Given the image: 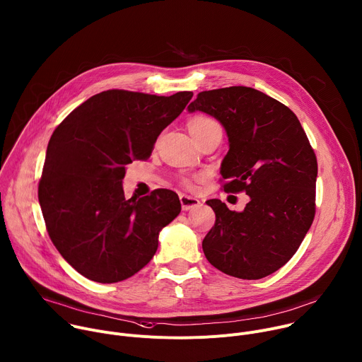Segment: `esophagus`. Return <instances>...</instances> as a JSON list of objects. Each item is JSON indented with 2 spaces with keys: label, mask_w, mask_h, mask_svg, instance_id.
Segmentation results:
<instances>
[{
  "label": "esophagus",
  "mask_w": 362,
  "mask_h": 362,
  "mask_svg": "<svg viewBox=\"0 0 362 362\" xmlns=\"http://www.w3.org/2000/svg\"><path fill=\"white\" fill-rule=\"evenodd\" d=\"M179 199H180L182 209H183V211H190V209L199 208V206H200V200H199L197 197H193V196H189V194L182 193V194L179 196Z\"/></svg>",
  "instance_id": "1"
}]
</instances>
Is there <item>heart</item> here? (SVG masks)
<instances>
[{"label": "heart", "mask_w": 362, "mask_h": 362, "mask_svg": "<svg viewBox=\"0 0 362 362\" xmlns=\"http://www.w3.org/2000/svg\"><path fill=\"white\" fill-rule=\"evenodd\" d=\"M215 129H221L219 123L208 116H196L189 122V130L193 137L203 133H208Z\"/></svg>", "instance_id": "obj_1"}]
</instances>
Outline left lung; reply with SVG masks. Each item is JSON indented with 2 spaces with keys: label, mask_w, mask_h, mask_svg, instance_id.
Listing matches in <instances>:
<instances>
[{
  "label": "left lung",
  "mask_w": 362,
  "mask_h": 362,
  "mask_svg": "<svg viewBox=\"0 0 362 362\" xmlns=\"http://www.w3.org/2000/svg\"><path fill=\"white\" fill-rule=\"evenodd\" d=\"M189 113L215 117L229 150L221 175L225 192H245L242 212L219 199L208 203L216 215L204 236L206 259L226 275L261 279L282 268L298 250L315 216V153L292 110L252 87L202 91Z\"/></svg>",
  "instance_id": "obj_1"
}]
</instances>
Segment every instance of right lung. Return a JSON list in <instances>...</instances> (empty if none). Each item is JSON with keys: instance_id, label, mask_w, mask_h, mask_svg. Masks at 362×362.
Masks as SVG:
<instances>
[{"instance_id": "1", "label": "right lung", "mask_w": 362, "mask_h": 362, "mask_svg": "<svg viewBox=\"0 0 362 362\" xmlns=\"http://www.w3.org/2000/svg\"><path fill=\"white\" fill-rule=\"evenodd\" d=\"M192 95L103 91L51 136L40 206L54 246L87 279L115 284L137 274L156 253L160 230L180 214L177 194L168 189L126 199L123 177L126 165L150 156Z\"/></svg>"}]
</instances>
